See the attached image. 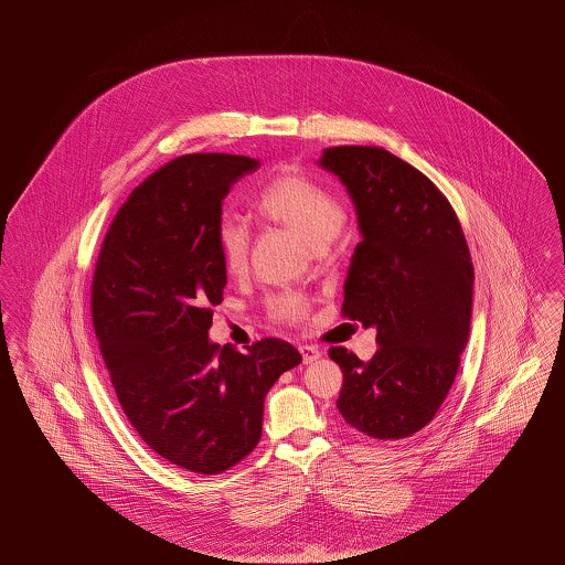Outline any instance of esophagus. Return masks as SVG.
<instances>
[{"label":"esophagus","mask_w":565,"mask_h":565,"mask_svg":"<svg viewBox=\"0 0 565 565\" xmlns=\"http://www.w3.org/2000/svg\"><path fill=\"white\" fill-rule=\"evenodd\" d=\"M298 351H300V355H302V362H305V364H311V362H316V360L322 355L316 345H307V343H305V345H300Z\"/></svg>","instance_id":"1"}]
</instances>
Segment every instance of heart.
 Here are the masks:
<instances>
[{"instance_id":"obj_1","label":"heart","mask_w":565,"mask_h":565,"mask_svg":"<svg viewBox=\"0 0 565 565\" xmlns=\"http://www.w3.org/2000/svg\"><path fill=\"white\" fill-rule=\"evenodd\" d=\"M254 214L292 231L313 247L332 242L348 220L341 196L305 173H281L273 178L254 199ZM215 239L224 269L235 277L243 275L249 263L247 228L233 215H222L215 226ZM309 309V298L298 292H281L269 300L270 316L281 322H300L307 318Z\"/></svg>"}]
</instances>
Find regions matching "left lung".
Here are the masks:
<instances>
[{
  "label": "left lung",
  "mask_w": 565,
  "mask_h": 565,
  "mask_svg": "<svg viewBox=\"0 0 565 565\" xmlns=\"http://www.w3.org/2000/svg\"><path fill=\"white\" fill-rule=\"evenodd\" d=\"M320 164L350 190L362 233L341 313L375 326L381 345L366 364L330 348L343 371L337 408L351 428L401 440L430 424L456 381L472 316L470 249L449 199L385 148H326Z\"/></svg>",
  "instance_id": "1"
}]
</instances>
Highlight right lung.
<instances>
[{"label":"right lung","instance_id":"1","mask_svg":"<svg viewBox=\"0 0 565 565\" xmlns=\"http://www.w3.org/2000/svg\"><path fill=\"white\" fill-rule=\"evenodd\" d=\"M258 167L222 152L162 164L114 215L93 273V328L118 403L154 454L196 475L256 449L267 392L302 360L275 337L245 353L207 339L226 286L222 201Z\"/></svg>","mask_w":565,"mask_h":565}]
</instances>
